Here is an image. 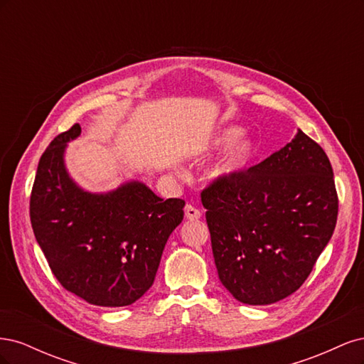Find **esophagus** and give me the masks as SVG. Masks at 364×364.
<instances>
[{
	"label": "esophagus",
	"instance_id": "esophagus-1",
	"mask_svg": "<svg viewBox=\"0 0 364 364\" xmlns=\"http://www.w3.org/2000/svg\"><path fill=\"white\" fill-rule=\"evenodd\" d=\"M200 215H202V213L196 206H193V205L185 206V217L188 220H197V218H200Z\"/></svg>",
	"mask_w": 364,
	"mask_h": 364
}]
</instances>
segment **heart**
I'll list each match as a JSON object with an SVG mask.
<instances>
[{"mask_svg":"<svg viewBox=\"0 0 364 364\" xmlns=\"http://www.w3.org/2000/svg\"><path fill=\"white\" fill-rule=\"evenodd\" d=\"M241 134H243V129L237 126L223 129L218 135H215L211 141H209V144L205 147V153L208 155V153L211 151L228 147ZM255 153H257L255 139L250 136L238 139L228 150L225 158L217 164V167L214 170L215 178H222V179L232 178L234 174H237L238 171H241L246 167V165L252 161V158L255 156Z\"/></svg>","mask_w":364,"mask_h":364,"instance_id":"b5f03b06","label":"heart"}]
</instances>
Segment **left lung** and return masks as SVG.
I'll use <instances>...</instances> for the list:
<instances>
[{"label":"left lung","mask_w":364,"mask_h":364,"mask_svg":"<svg viewBox=\"0 0 364 364\" xmlns=\"http://www.w3.org/2000/svg\"><path fill=\"white\" fill-rule=\"evenodd\" d=\"M202 203L218 278L247 305L274 304L301 287L338 213L331 162L302 130L255 167L213 182Z\"/></svg>","instance_id":"1"}]
</instances>
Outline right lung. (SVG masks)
Returning <instances> with one entry per match:
<instances>
[{"label": "right lung", "instance_id": "1", "mask_svg": "<svg viewBox=\"0 0 364 364\" xmlns=\"http://www.w3.org/2000/svg\"><path fill=\"white\" fill-rule=\"evenodd\" d=\"M74 124L41 156L30 197L38 245L63 289L98 306H126L155 281L165 243L183 220L182 199L164 200L129 181L107 193L77 185L65 165Z\"/></svg>", "mask_w": 364, "mask_h": 364}]
</instances>
